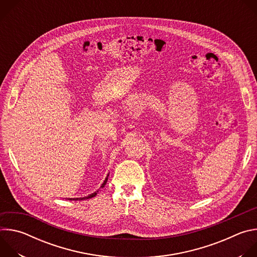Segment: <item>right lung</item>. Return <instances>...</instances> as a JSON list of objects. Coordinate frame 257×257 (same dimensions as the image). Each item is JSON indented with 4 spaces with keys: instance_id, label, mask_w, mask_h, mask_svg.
Listing matches in <instances>:
<instances>
[{
    "instance_id": "right-lung-1",
    "label": "right lung",
    "mask_w": 257,
    "mask_h": 257,
    "mask_svg": "<svg viewBox=\"0 0 257 257\" xmlns=\"http://www.w3.org/2000/svg\"><path fill=\"white\" fill-rule=\"evenodd\" d=\"M107 177H108V175H107ZM107 177L105 178V180L103 181V183H102V185H101V188L102 187H104V185H105V183H106V181H107ZM98 191H95L94 193H92V194H90V195H88V196H85V197H80V198H70V200H72V199H75V200H82V199H88V198H91V197H94L95 195H96V193H97Z\"/></svg>"
}]
</instances>
